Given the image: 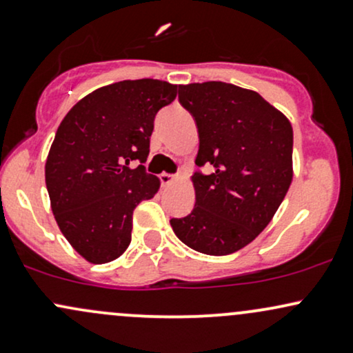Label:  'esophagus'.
I'll list each match as a JSON object with an SVG mask.
<instances>
[{"instance_id":"34e87169","label":"esophagus","mask_w":353,"mask_h":353,"mask_svg":"<svg viewBox=\"0 0 353 353\" xmlns=\"http://www.w3.org/2000/svg\"><path fill=\"white\" fill-rule=\"evenodd\" d=\"M159 179H161V184H163V185H169V184H172L174 181H176V176H174V174L163 172L159 176Z\"/></svg>"}]
</instances>
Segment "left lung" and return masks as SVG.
Segmentation results:
<instances>
[{"instance_id": "obj_1", "label": "left lung", "mask_w": 353, "mask_h": 353, "mask_svg": "<svg viewBox=\"0 0 353 353\" xmlns=\"http://www.w3.org/2000/svg\"><path fill=\"white\" fill-rule=\"evenodd\" d=\"M179 101L196 119L199 152L196 205L171 219L174 234L208 255L237 252L267 228L292 182L294 132L289 119L259 92L222 83L179 86Z\"/></svg>"}]
</instances>
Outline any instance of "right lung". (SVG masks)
I'll list each match as a JSON object with an SVG mask.
<instances>
[{
    "label": "right lung",
    "mask_w": 353,
    "mask_h": 353,
    "mask_svg": "<svg viewBox=\"0 0 353 353\" xmlns=\"http://www.w3.org/2000/svg\"><path fill=\"white\" fill-rule=\"evenodd\" d=\"M176 94L165 81H119L89 92L61 121L44 168L46 188L61 232L91 264L124 254L136 205L159 190L143 164L154 117ZM132 160L141 164L129 168Z\"/></svg>",
    "instance_id": "right-lung-1"
}]
</instances>
